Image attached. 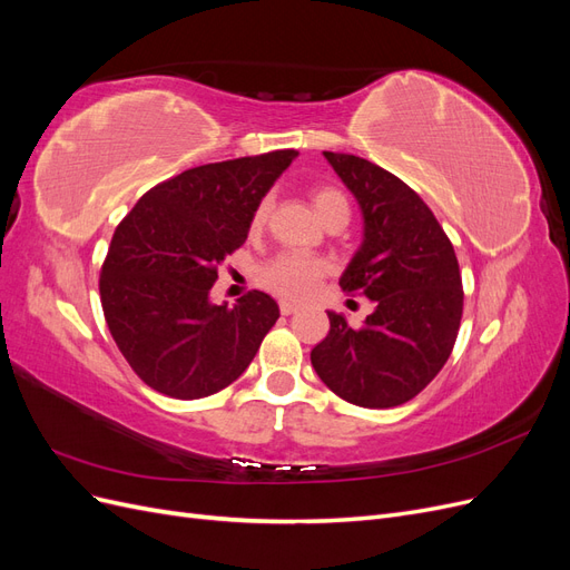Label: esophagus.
Wrapping results in <instances>:
<instances>
[{"label":"esophagus","mask_w":570,"mask_h":570,"mask_svg":"<svg viewBox=\"0 0 570 570\" xmlns=\"http://www.w3.org/2000/svg\"><path fill=\"white\" fill-rule=\"evenodd\" d=\"M297 312H299V306L295 302H287V299L281 302V314L283 316H292V314H297Z\"/></svg>","instance_id":"obj_1"}]
</instances>
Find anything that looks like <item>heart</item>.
Masks as SVG:
<instances>
[{"instance_id":"1","label":"heart","mask_w":570,"mask_h":570,"mask_svg":"<svg viewBox=\"0 0 570 570\" xmlns=\"http://www.w3.org/2000/svg\"><path fill=\"white\" fill-rule=\"evenodd\" d=\"M312 204L316 214L321 216V220H327L335 214L350 216V202L335 187H325V185L314 187ZM268 212H271V199L264 197L254 206V214H252L254 230L264 226ZM325 273H327V264L321 262V258L304 256V254H281L258 271V283L278 297L306 299L308 295H314V289L318 287Z\"/></svg>"}]
</instances>
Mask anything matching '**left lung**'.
<instances>
[{"label":"left lung","mask_w":570,"mask_h":570,"mask_svg":"<svg viewBox=\"0 0 570 570\" xmlns=\"http://www.w3.org/2000/svg\"><path fill=\"white\" fill-rule=\"evenodd\" d=\"M364 214V243L340 287L375 304L352 327L327 312L331 331L312 350L321 381L344 402L390 409L413 400L450 358L463 314L454 247L413 189L354 154L323 151Z\"/></svg>","instance_id":"left-lung-1"}]
</instances>
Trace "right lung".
<instances>
[{
	"instance_id": "1",
	"label": "right lung",
	"mask_w": 570,
	"mask_h": 570,
	"mask_svg": "<svg viewBox=\"0 0 570 570\" xmlns=\"http://www.w3.org/2000/svg\"><path fill=\"white\" fill-rule=\"evenodd\" d=\"M299 151L278 149L183 170L145 193L118 223L99 297L137 377L174 400L235 383L281 316L266 292L212 304L218 266L245 245L254 206Z\"/></svg>"
}]
</instances>
